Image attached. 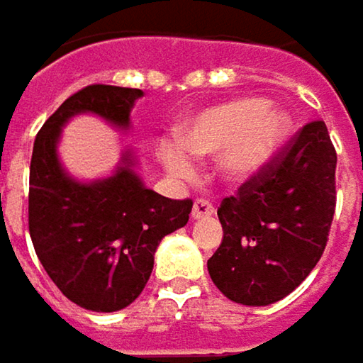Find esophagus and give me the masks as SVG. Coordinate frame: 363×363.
<instances>
[{
  "label": "esophagus",
  "instance_id": "esophagus-1",
  "mask_svg": "<svg viewBox=\"0 0 363 363\" xmlns=\"http://www.w3.org/2000/svg\"><path fill=\"white\" fill-rule=\"evenodd\" d=\"M212 214H214V206L208 199H195L193 210H191V216L193 218H208Z\"/></svg>",
  "mask_w": 363,
  "mask_h": 363
}]
</instances>
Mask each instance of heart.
<instances>
[{"label":"heart","mask_w":363,"mask_h":363,"mask_svg":"<svg viewBox=\"0 0 363 363\" xmlns=\"http://www.w3.org/2000/svg\"><path fill=\"white\" fill-rule=\"evenodd\" d=\"M286 115L258 99H238L195 113L182 128L181 143L164 140L160 160L177 177L193 174V158L218 155V172L229 181H246L260 172L286 132Z\"/></svg>","instance_id":"b5f03b06"}]
</instances>
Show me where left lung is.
I'll return each instance as SVG.
<instances>
[{
    "label": "left lung",
    "instance_id": "1",
    "mask_svg": "<svg viewBox=\"0 0 363 363\" xmlns=\"http://www.w3.org/2000/svg\"><path fill=\"white\" fill-rule=\"evenodd\" d=\"M336 151L324 121L303 125L284 151L218 208L223 242L208 260L233 303L281 301L322 258L336 206Z\"/></svg>",
    "mask_w": 363,
    "mask_h": 363
}]
</instances>
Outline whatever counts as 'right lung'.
Returning <instances> with one entry per match:
<instances>
[{
    "mask_svg": "<svg viewBox=\"0 0 363 363\" xmlns=\"http://www.w3.org/2000/svg\"><path fill=\"white\" fill-rule=\"evenodd\" d=\"M143 90L86 86L69 96L37 132L29 174V233L37 258L75 305L111 313L138 298L153 271L160 242L186 225L193 201L147 189L128 149L117 170L92 182L69 177L58 160L65 123L94 113L128 130Z\"/></svg>",
    "mask_w": 363,
    "mask_h": 363,
    "instance_id": "obj_1",
    "label": "right lung"
}]
</instances>
